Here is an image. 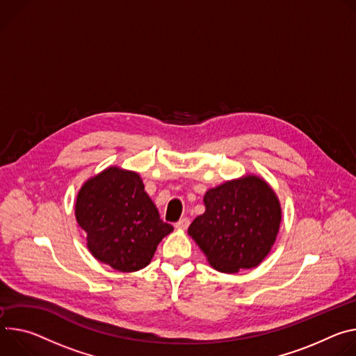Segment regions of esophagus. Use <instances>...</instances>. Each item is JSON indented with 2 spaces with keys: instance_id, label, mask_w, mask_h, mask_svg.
Here are the masks:
<instances>
[{
  "instance_id": "obj_1",
  "label": "esophagus",
  "mask_w": 356,
  "mask_h": 356,
  "mask_svg": "<svg viewBox=\"0 0 356 356\" xmlns=\"http://www.w3.org/2000/svg\"><path fill=\"white\" fill-rule=\"evenodd\" d=\"M189 219L188 218H182V219H179L177 223H175V227L177 229H181V230H185V229H188V226H189Z\"/></svg>"
}]
</instances>
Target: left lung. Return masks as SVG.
Listing matches in <instances>:
<instances>
[{"instance_id":"8db88e82","label":"left lung","mask_w":356,"mask_h":356,"mask_svg":"<svg viewBox=\"0 0 356 356\" xmlns=\"http://www.w3.org/2000/svg\"><path fill=\"white\" fill-rule=\"evenodd\" d=\"M207 211L188 233L222 273L253 268L270 252L277 236L282 209L273 189L257 177H245L209 189Z\"/></svg>"}]
</instances>
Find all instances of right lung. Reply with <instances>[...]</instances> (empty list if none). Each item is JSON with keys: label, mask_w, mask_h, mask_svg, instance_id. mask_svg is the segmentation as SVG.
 <instances>
[{"label": "right lung", "mask_w": 356, "mask_h": 356, "mask_svg": "<svg viewBox=\"0 0 356 356\" xmlns=\"http://www.w3.org/2000/svg\"><path fill=\"white\" fill-rule=\"evenodd\" d=\"M76 220L92 254L118 271L145 267L174 227L160 219L138 174L107 168L79 191Z\"/></svg>", "instance_id": "obj_1"}]
</instances>
